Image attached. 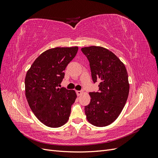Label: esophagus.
I'll list each match as a JSON object with an SVG mask.
<instances>
[{"mask_svg":"<svg viewBox=\"0 0 158 158\" xmlns=\"http://www.w3.org/2000/svg\"><path fill=\"white\" fill-rule=\"evenodd\" d=\"M83 92H84V91H83V90H80V91H76V94H77V95H82V94H83Z\"/></svg>","mask_w":158,"mask_h":158,"instance_id":"34e87169","label":"esophagus"}]
</instances>
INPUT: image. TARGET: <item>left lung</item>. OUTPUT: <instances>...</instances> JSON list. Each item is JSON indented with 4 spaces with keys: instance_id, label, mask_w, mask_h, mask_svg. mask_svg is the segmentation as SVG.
<instances>
[{
    "instance_id": "8db88e82",
    "label": "left lung",
    "mask_w": 158,
    "mask_h": 158,
    "mask_svg": "<svg viewBox=\"0 0 158 158\" xmlns=\"http://www.w3.org/2000/svg\"><path fill=\"white\" fill-rule=\"evenodd\" d=\"M89 62L94 82L99 81V92L89 93L91 100L84 110L92 125L103 127L116 120L125 106L129 93L125 64L113 52L99 46L81 49Z\"/></svg>"
}]
</instances>
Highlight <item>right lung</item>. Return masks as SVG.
<instances>
[{"instance_id":"add662e5","label":"right lung","mask_w":158,"mask_h":158,"mask_svg":"<svg viewBox=\"0 0 158 158\" xmlns=\"http://www.w3.org/2000/svg\"><path fill=\"white\" fill-rule=\"evenodd\" d=\"M78 47H55L44 51L33 62L25 78L26 97L40 122L58 128L68 121L76 99L74 90L59 88L66 66L77 53Z\"/></svg>"}]
</instances>
